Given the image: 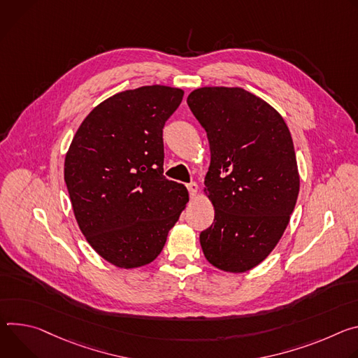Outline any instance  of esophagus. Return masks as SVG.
<instances>
[{"instance_id": "1", "label": "esophagus", "mask_w": 358, "mask_h": 358, "mask_svg": "<svg viewBox=\"0 0 358 358\" xmlns=\"http://www.w3.org/2000/svg\"><path fill=\"white\" fill-rule=\"evenodd\" d=\"M187 189H189L190 197H194V196L197 194V190H199V186H197V185L193 182V183H189V185H187Z\"/></svg>"}]
</instances>
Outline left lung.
Instances as JSON below:
<instances>
[{
  "label": "left lung",
  "mask_w": 358,
  "mask_h": 358,
  "mask_svg": "<svg viewBox=\"0 0 358 358\" xmlns=\"http://www.w3.org/2000/svg\"><path fill=\"white\" fill-rule=\"evenodd\" d=\"M187 105L212 153L203 193L215 222L201 233L203 255L219 270L249 271L279 243L297 202L290 131L270 103L243 88H197Z\"/></svg>",
  "instance_id": "1"
}]
</instances>
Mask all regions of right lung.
<instances>
[{"label": "right lung", "mask_w": 358, "mask_h": 358, "mask_svg": "<svg viewBox=\"0 0 358 358\" xmlns=\"http://www.w3.org/2000/svg\"><path fill=\"white\" fill-rule=\"evenodd\" d=\"M183 94L146 85L109 96L79 125L65 155L78 226L119 268L153 262L189 202L187 189L164 176L162 129Z\"/></svg>", "instance_id": "obj_1"}]
</instances>
